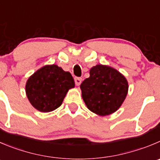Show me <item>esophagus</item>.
<instances>
[{
    "mask_svg": "<svg viewBox=\"0 0 160 160\" xmlns=\"http://www.w3.org/2000/svg\"><path fill=\"white\" fill-rule=\"evenodd\" d=\"M82 78H74V82H75L76 86H80L82 83Z\"/></svg>",
    "mask_w": 160,
    "mask_h": 160,
    "instance_id": "34e87169",
    "label": "esophagus"
}]
</instances>
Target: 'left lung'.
<instances>
[{
  "mask_svg": "<svg viewBox=\"0 0 160 160\" xmlns=\"http://www.w3.org/2000/svg\"><path fill=\"white\" fill-rule=\"evenodd\" d=\"M88 109L100 116L116 112L128 92V82L112 67L98 64L89 71V77L80 86Z\"/></svg>",
  "mask_w": 160,
  "mask_h": 160,
  "instance_id": "8db88e82",
  "label": "left lung"
}]
</instances>
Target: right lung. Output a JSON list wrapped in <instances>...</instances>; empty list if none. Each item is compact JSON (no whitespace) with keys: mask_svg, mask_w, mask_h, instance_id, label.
I'll return each instance as SVG.
<instances>
[{"mask_svg":"<svg viewBox=\"0 0 160 160\" xmlns=\"http://www.w3.org/2000/svg\"><path fill=\"white\" fill-rule=\"evenodd\" d=\"M74 87L71 73L56 64L46 65L33 73L26 84V93L33 108L42 112L58 108L67 92Z\"/></svg>","mask_w":160,"mask_h":160,"instance_id":"add662e5","label":"right lung"}]
</instances>
